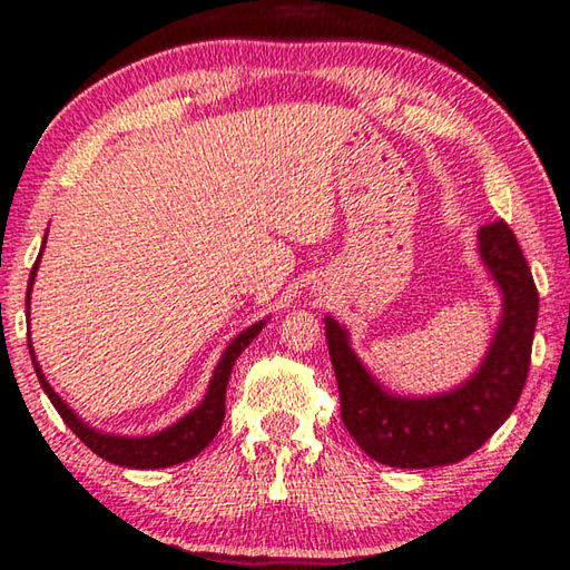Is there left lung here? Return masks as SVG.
<instances>
[{"mask_svg":"<svg viewBox=\"0 0 570 570\" xmlns=\"http://www.w3.org/2000/svg\"><path fill=\"white\" fill-rule=\"evenodd\" d=\"M480 254L503 288V322L475 377L440 397H392L370 377L326 320V344L340 384L342 420L366 455L390 468H440L465 460L515 410L530 370L538 288L518 238L503 218L480 228Z\"/></svg>","mask_w":570,"mask_h":570,"instance_id":"obj_1","label":"left lung"}]
</instances>
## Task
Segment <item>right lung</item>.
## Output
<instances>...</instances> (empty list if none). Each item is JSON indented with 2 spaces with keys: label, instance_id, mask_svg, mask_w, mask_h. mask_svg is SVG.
I'll use <instances>...</instances> for the list:
<instances>
[{
  "label": "right lung",
  "instance_id": "add662e5",
  "mask_svg": "<svg viewBox=\"0 0 570 570\" xmlns=\"http://www.w3.org/2000/svg\"><path fill=\"white\" fill-rule=\"evenodd\" d=\"M40 256H42V250H40ZM37 264H40V258L35 262L32 274H30V284H27V306H24L27 312H30V292L35 284ZM262 330H264V322H258L254 326H248L244 334H238L236 340L228 344L224 356H220V362L214 372V380H210V384H208L206 400L200 402L196 410L188 412L186 417L173 424V428L163 430V432H158V435H150V438L102 435V432L88 428V424H85L60 397H57L55 390L47 384L45 374L40 372V364L35 362V356H32V364H35L37 380H40L45 394L55 404V410L60 412V417L65 420L67 428H70L75 435L95 452V455H100L102 460L112 462V465L156 470V468L178 465V462L196 458L198 452L216 438V432L220 430V422H224V417H226V384L230 377V370H234V362L238 360L240 352H244L246 346L256 340V334ZM30 354H32V344H30Z\"/></svg>",
  "mask_w": 570,
  "mask_h": 570
}]
</instances>
